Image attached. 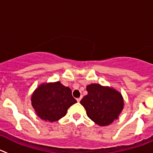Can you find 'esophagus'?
Returning a JSON list of instances; mask_svg holds the SVG:
<instances>
[{"label": "esophagus", "instance_id": "obj_1", "mask_svg": "<svg viewBox=\"0 0 153 153\" xmlns=\"http://www.w3.org/2000/svg\"><path fill=\"white\" fill-rule=\"evenodd\" d=\"M81 99H82V97H79V98L76 99V100H77V102H79V101L81 100Z\"/></svg>", "mask_w": 153, "mask_h": 153}]
</instances>
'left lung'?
<instances>
[{
  "label": "left lung",
  "mask_w": 153,
  "mask_h": 153,
  "mask_svg": "<svg viewBox=\"0 0 153 153\" xmlns=\"http://www.w3.org/2000/svg\"><path fill=\"white\" fill-rule=\"evenodd\" d=\"M88 92L80 101L89 118L100 126H106L118 119L123 111L122 94L109 86L92 83L86 86Z\"/></svg>",
  "instance_id": "8db88e82"
}]
</instances>
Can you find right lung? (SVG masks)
I'll return each instance as SVG.
<instances>
[{
    "label": "right lung",
    "instance_id": "right-lung-1",
    "mask_svg": "<svg viewBox=\"0 0 153 153\" xmlns=\"http://www.w3.org/2000/svg\"><path fill=\"white\" fill-rule=\"evenodd\" d=\"M30 100L36 115L41 120L51 123L63 118L67 109L76 102L71 90L60 81L39 85Z\"/></svg>",
    "mask_w": 153,
    "mask_h": 153
}]
</instances>
